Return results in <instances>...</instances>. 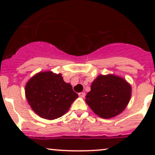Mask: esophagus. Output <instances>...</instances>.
Returning <instances> with one entry per match:
<instances>
[{
    "label": "esophagus",
    "mask_w": 155,
    "mask_h": 155,
    "mask_svg": "<svg viewBox=\"0 0 155 155\" xmlns=\"http://www.w3.org/2000/svg\"><path fill=\"white\" fill-rule=\"evenodd\" d=\"M79 96L80 97H85V92H80V93H79Z\"/></svg>",
    "instance_id": "obj_1"
}]
</instances>
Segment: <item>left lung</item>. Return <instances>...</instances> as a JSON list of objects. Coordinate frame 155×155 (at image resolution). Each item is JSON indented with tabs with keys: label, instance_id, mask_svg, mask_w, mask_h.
<instances>
[{
	"label": "left lung",
	"instance_id": "1",
	"mask_svg": "<svg viewBox=\"0 0 155 155\" xmlns=\"http://www.w3.org/2000/svg\"><path fill=\"white\" fill-rule=\"evenodd\" d=\"M131 97V86L115 75H100L94 80L85 102L95 114L111 118L125 109Z\"/></svg>",
	"mask_w": 155,
	"mask_h": 155
}]
</instances>
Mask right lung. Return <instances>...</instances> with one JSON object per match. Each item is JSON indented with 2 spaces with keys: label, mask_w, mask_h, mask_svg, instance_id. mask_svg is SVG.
<instances>
[{
  "label": "right lung",
  "mask_w": 155,
  "mask_h": 155,
  "mask_svg": "<svg viewBox=\"0 0 155 155\" xmlns=\"http://www.w3.org/2000/svg\"><path fill=\"white\" fill-rule=\"evenodd\" d=\"M25 96L34 112L48 120L62 116L78 97L61 74L51 71L40 72L33 76L25 85Z\"/></svg>",
  "instance_id": "1"
}]
</instances>
